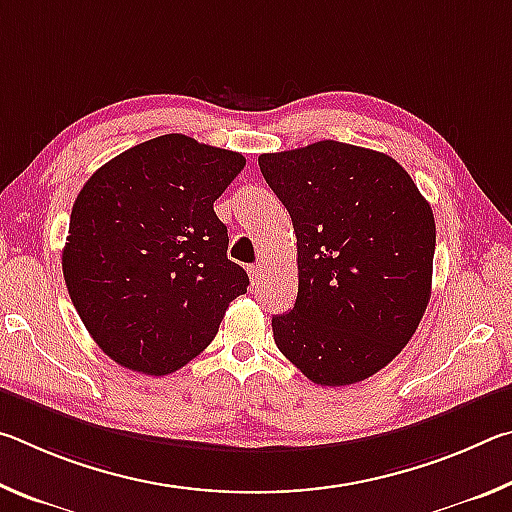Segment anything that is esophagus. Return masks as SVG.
Instances as JSON below:
<instances>
[{
    "label": "esophagus",
    "instance_id": "esophagus-1",
    "mask_svg": "<svg viewBox=\"0 0 512 512\" xmlns=\"http://www.w3.org/2000/svg\"><path fill=\"white\" fill-rule=\"evenodd\" d=\"M248 275H250V282L253 284H257L259 280H262V275H264V264H250L248 266Z\"/></svg>",
    "mask_w": 512,
    "mask_h": 512
}]
</instances>
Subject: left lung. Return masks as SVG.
<instances>
[{
	"label": "left lung",
	"mask_w": 512,
	"mask_h": 512,
	"mask_svg": "<svg viewBox=\"0 0 512 512\" xmlns=\"http://www.w3.org/2000/svg\"><path fill=\"white\" fill-rule=\"evenodd\" d=\"M298 239V298L273 339L318 386H348L388 366L431 296L436 221L391 155L323 140L259 155Z\"/></svg>",
	"instance_id": "8db88e82"
}]
</instances>
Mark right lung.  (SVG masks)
<instances>
[{"mask_svg":"<svg viewBox=\"0 0 512 512\" xmlns=\"http://www.w3.org/2000/svg\"><path fill=\"white\" fill-rule=\"evenodd\" d=\"M235 151L171 133L119 153L76 196L63 275L112 361L169 375L198 357L248 289L214 201L244 169Z\"/></svg>","mask_w":512,"mask_h":512,"instance_id":"1","label":"right lung"}]
</instances>
